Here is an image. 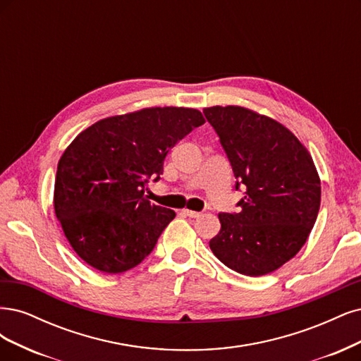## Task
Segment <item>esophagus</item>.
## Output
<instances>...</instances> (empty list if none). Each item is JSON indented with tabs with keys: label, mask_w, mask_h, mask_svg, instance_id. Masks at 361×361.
Returning <instances> with one entry per match:
<instances>
[{
	"label": "esophagus",
	"mask_w": 361,
	"mask_h": 361,
	"mask_svg": "<svg viewBox=\"0 0 361 361\" xmlns=\"http://www.w3.org/2000/svg\"><path fill=\"white\" fill-rule=\"evenodd\" d=\"M183 213H184L185 216H189V217H200V216H201V213L193 212V210H184Z\"/></svg>",
	"instance_id": "esophagus-1"
}]
</instances>
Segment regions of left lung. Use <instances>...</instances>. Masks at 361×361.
I'll return each mask as SVG.
<instances>
[{"instance_id":"1","label":"left lung","mask_w":361,"mask_h":361,"mask_svg":"<svg viewBox=\"0 0 361 361\" xmlns=\"http://www.w3.org/2000/svg\"><path fill=\"white\" fill-rule=\"evenodd\" d=\"M244 196L220 213L210 249L231 270L269 274L294 258L317 222L321 181L309 151L285 126L241 106L205 108Z\"/></svg>"}]
</instances>
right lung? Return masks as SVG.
I'll return each mask as SVG.
<instances>
[{
	"label": "right lung",
	"mask_w": 361,
	"mask_h": 361,
	"mask_svg": "<svg viewBox=\"0 0 361 361\" xmlns=\"http://www.w3.org/2000/svg\"><path fill=\"white\" fill-rule=\"evenodd\" d=\"M205 123L190 108H147L97 121L58 161L54 207L71 246L92 269L117 274L153 252L176 217L151 204L169 148Z\"/></svg>",
	"instance_id": "1"
}]
</instances>
